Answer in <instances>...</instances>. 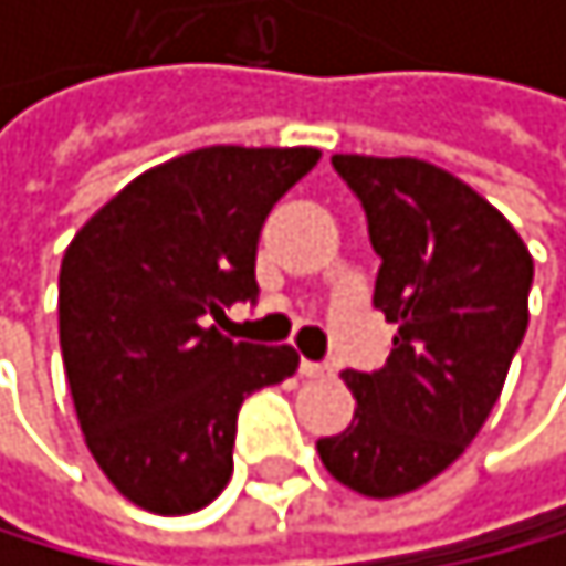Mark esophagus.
Here are the masks:
<instances>
[{
  "label": "esophagus",
  "mask_w": 566,
  "mask_h": 566,
  "mask_svg": "<svg viewBox=\"0 0 566 566\" xmlns=\"http://www.w3.org/2000/svg\"><path fill=\"white\" fill-rule=\"evenodd\" d=\"M335 369H332V363H314V359H301V377H332Z\"/></svg>",
  "instance_id": "34e87169"
}]
</instances>
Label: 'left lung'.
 I'll return each instance as SVG.
<instances>
[{"mask_svg": "<svg viewBox=\"0 0 566 566\" xmlns=\"http://www.w3.org/2000/svg\"><path fill=\"white\" fill-rule=\"evenodd\" d=\"M380 255L374 304L397 325L374 374L345 369L353 426L317 457L366 497L408 494L453 463L488 421L530 325L533 255L505 213L421 158L332 155Z\"/></svg>", "mask_w": 566, "mask_h": 566, "instance_id": "obj_1", "label": "left lung"}]
</instances>
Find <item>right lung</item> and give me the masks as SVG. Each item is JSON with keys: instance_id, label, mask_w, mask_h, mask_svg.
I'll list each match as a JSON object with an SVG mask.
<instances>
[{"instance_id": "right-lung-1", "label": "right lung", "mask_w": 566, "mask_h": 566, "mask_svg": "<svg viewBox=\"0 0 566 566\" xmlns=\"http://www.w3.org/2000/svg\"><path fill=\"white\" fill-rule=\"evenodd\" d=\"M317 148L186 151L140 172L64 249L57 335L75 415L127 502L189 515L231 481L241 401L297 374L290 345L231 342L224 307L255 301L269 210Z\"/></svg>"}]
</instances>
